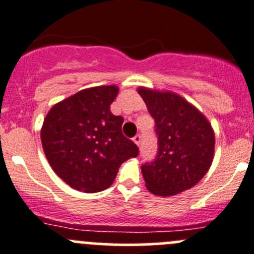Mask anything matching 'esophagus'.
Returning <instances> with one entry per match:
<instances>
[{
	"label": "esophagus",
	"instance_id": "obj_1",
	"mask_svg": "<svg viewBox=\"0 0 254 254\" xmlns=\"http://www.w3.org/2000/svg\"><path fill=\"white\" fill-rule=\"evenodd\" d=\"M132 141H134L135 144H136L137 146H139L140 141H141V136H140V135H135V136L132 137Z\"/></svg>",
	"mask_w": 254,
	"mask_h": 254
}]
</instances>
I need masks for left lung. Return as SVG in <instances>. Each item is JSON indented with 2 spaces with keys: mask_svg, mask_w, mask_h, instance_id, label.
I'll list each match as a JSON object with an SVG mask.
<instances>
[{
  "mask_svg": "<svg viewBox=\"0 0 254 254\" xmlns=\"http://www.w3.org/2000/svg\"><path fill=\"white\" fill-rule=\"evenodd\" d=\"M155 120L156 159L141 166L145 186L157 196H174L195 186L211 167L215 131L207 118L181 95L139 87Z\"/></svg>",
  "mask_w": 254,
  "mask_h": 254,
  "instance_id": "8db88e82",
  "label": "left lung"
}]
</instances>
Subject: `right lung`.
Listing matches in <instances>:
<instances>
[{"mask_svg": "<svg viewBox=\"0 0 254 254\" xmlns=\"http://www.w3.org/2000/svg\"><path fill=\"white\" fill-rule=\"evenodd\" d=\"M117 85L83 89L57 103L44 118L41 140L53 171L72 189L99 192L112 186L120 165L139 149L122 132L123 117L110 112Z\"/></svg>", "mask_w": 254, "mask_h": 254, "instance_id": "1", "label": "right lung"}]
</instances>
